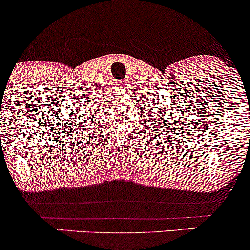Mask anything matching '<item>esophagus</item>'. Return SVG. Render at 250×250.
Wrapping results in <instances>:
<instances>
[{"instance_id":"34e87169","label":"esophagus","mask_w":250,"mask_h":250,"mask_svg":"<svg viewBox=\"0 0 250 250\" xmlns=\"http://www.w3.org/2000/svg\"><path fill=\"white\" fill-rule=\"evenodd\" d=\"M127 83H125V79H122V81H119L117 82V85H120V86H123V85H125Z\"/></svg>"}]
</instances>
